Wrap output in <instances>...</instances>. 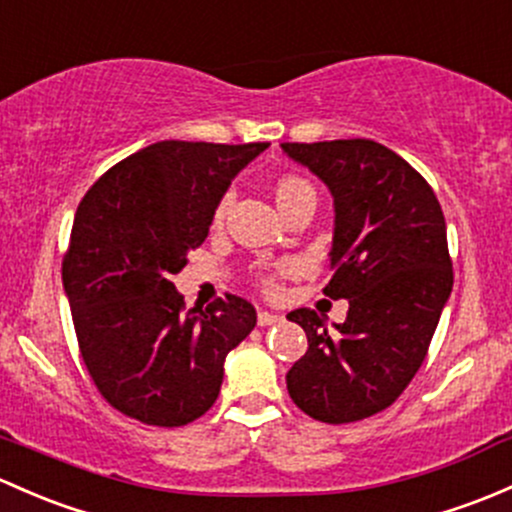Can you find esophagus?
Instances as JSON below:
<instances>
[{"label":"esophagus","instance_id":"esophagus-1","mask_svg":"<svg viewBox=\"0 0 512 512\" xmlns=\"http://www.w3.org/2000/svg\"><path fill=\"white\" fill-rule=\"evenodd\" d=\"M282 321V316L272 314V311H257V324L260 326H274Z\"/></svg>","mask_w":512,"mask_h":512}]
</instances>
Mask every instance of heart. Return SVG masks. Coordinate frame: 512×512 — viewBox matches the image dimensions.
Returning <instances> with one entry per match:
<instances>
[{"instance_id": "1", "label": "heart", "mask_w": 512, "mask_h": 512, "mask_svg": "<svg viewBox=\"0 0 512 512\" xmlns=\"http://www.w3.org/2000/svg\"><path fill=\"white\" fill-rule=\"evenodd\" d=\"M299 191H311V186L306 184V181H301V179H294V176H289V179H282L279 181V186H277V201L279 198H287V196H294V193H299ZM223 211H225V201L220 203V208H218V218H223Z\"/></svg>"}]
</instances>
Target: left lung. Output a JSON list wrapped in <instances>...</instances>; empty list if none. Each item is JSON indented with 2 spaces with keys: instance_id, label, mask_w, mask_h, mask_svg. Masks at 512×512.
I'll list each match as a JSON object with an SVG mask.
<instances>
[{
  "instance_id": "8db88e82",
  "label": "left lung",
  "mask_w": 512,
  "mask_h": 512,
  "mask_svg": "<svg viewBox=\"0 0 512 512\" xmlns=\"http://www.w3.org/2000/svg\"><path fill=\"white\" fill-rule=\"evenodd\" d=\"M282 152L331 193L324 294L348 301L346 321L331 331L316 311H289L309 348L287 373V390L319 422H358L410 385L451 297L444 213L427 181L373 139L294 142Z\"/></svg>"
}]
</instances>
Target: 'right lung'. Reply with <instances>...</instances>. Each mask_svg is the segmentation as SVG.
Returning a JSON list of instances; mask_svg holds the SVG:
<instances>
[{"label":"right lung","instance_id":"1","mask_svg":"<svg viewBox=\"0 0 512 512\" xmlns=\"http://www.w3.org/2000/svg\"><path fill=\"white\" fill-rule=\"evenodd\" d=\"M267 147L166 139L112 166L80 201L63 289L90 378L127 417L181 427L218 400L225 358L255 328V306L228 294L184 311L171 274Z\"/></svg>","mask_w":512,"mask_h":512}]
</instances>
